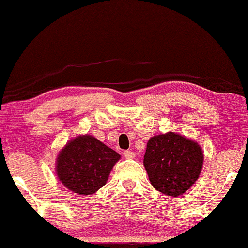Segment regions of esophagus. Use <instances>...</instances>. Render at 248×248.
Returning <instances> with one entry per match:
<instances>
[{"label":"esophagus","mask_w":248,"mask_h":248,"mask_svg":"<svg viewBox=\"0 0 248 248\" xmlns=\"http://www.w3.org/2000/svg\"><path fill=\"white\" fill-rule=\"evenodd\" d=\"M124 156L126 157L127 159H134V158L136 157V155H135V153H133V151L127 150V151H124Z\"/></svg>","instance_id":"1"}]
</instances>
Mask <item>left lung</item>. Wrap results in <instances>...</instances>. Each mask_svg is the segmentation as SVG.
I'll list each match as a JSON object with an SVG mask.
<instances>
[{
  "instance_id": "8db88e82",
  "label": "left lung",
  "mask_w": 248,
  "mask_h": 248,
  "mask_svg": "<svg viewBox=\"0 0 248 248\" xmlns=\"http://www.w3.org/2000/svg\"><path fill=\"white\" fill-rule=\"evenodd\" d=\"M203 159L198 142L169 132L149 140L143 164L154 188L174 198L183 195L196 183Z\"/></svg>"
}]
</instances>
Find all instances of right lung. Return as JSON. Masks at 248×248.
<instances>
[{"label": "right lung", "mask_w": 248, "mask_h": 248, "mask_svg": "<svg viewBox=\"0 0 248 248\" xmlns=\"http://www.w3.org/2000/svg\"><path fill=\"white\" fill-rule=\"evenodd\" d=\"M120 158V154L94 136L78 135L68 141L58 154L56 177L71 192L91 195L106 185Z\"/></svg>", "instance_id": "1"}]
</instances>
